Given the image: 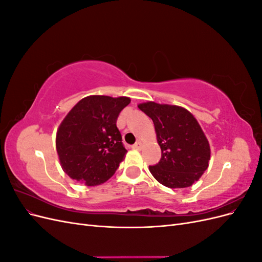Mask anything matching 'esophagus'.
Wrapping results in <instances>:
<instances>
[{"instance_id": "obj_1", "label": "esophagus", "mask_w": 262, "mask_h": 262, "mask_svg": "<svg viewBox=\"0 0 262 262\" xmlns=\"http://www.w3.org/2000/svg\"><path fill=\"white\" fill-rule=\"evenodd\" d=\"M132 147L136 148V149H140V148H141V142H137L136 144L132 145Z\"/></svg>"}]
</instances>
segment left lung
Wrapping results in <instances>:
<instances>
[{
  "label": "left lung",
  "mask_w": 262,
  "mask_h": 262,
  "mask_svg": "<svg viewBox=\"0 0 262 262\" xmlns=\"http://www.w3.org/2000/svg\"><path fill=\"white\" fill-rule=\"evenodd\" d=\"M152 119L162 149L160 162L148 166L153 177L171 189L192 186L207 170L211 156L208 139L187 109L147 101L138 106Z\"/></svg>",
  "instance_id": "obj_1"
}]
</instances>
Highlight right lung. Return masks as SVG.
<instances>
[{"mask_svg":"<svg viewBox=\"0 0 262 262\" xmlns=\"http://www.w3.org/2000/svg\"><path fill=\"white\" fill-rule=\"evenodd\" d=\"M130 101L129 97L93 95L70 110L55 139L61 167L68 176L96 186L114 175L126 153L117 119Z\"/></svg>","mask_w":262,"mask_h":262,"instance_id":"add662e5","label":"right lung"}]
</instances>
